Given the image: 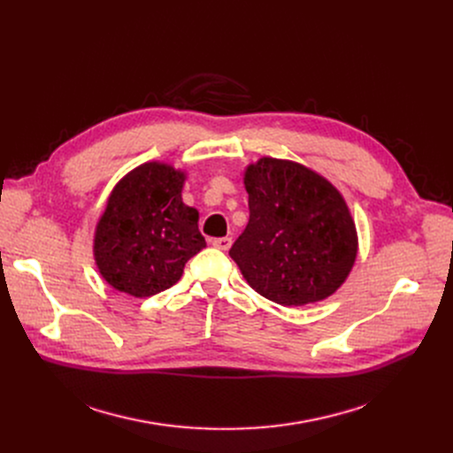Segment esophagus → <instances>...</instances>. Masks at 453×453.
<instances>
[{
	"label": "esophagus",
	"mask_w": 453,
	"mask_h": 453,
	"mask_svg": "<svg viewBox=\"0 0 453 453\" xmlns=\"http://www.w3.org/2000/svg\"><path fill=\"white\" fill-rule=\"evenodd\" d=\"M231 244H233V241L229 239V236H222V239H214L212 241V246L217 248V250H222V251H227L231 248Z\"/></svg>",
	"instance_id": "1"
}]
</instances>
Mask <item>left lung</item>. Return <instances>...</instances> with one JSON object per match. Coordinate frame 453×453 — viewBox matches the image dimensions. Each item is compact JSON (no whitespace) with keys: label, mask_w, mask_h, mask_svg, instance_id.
Listing matches in <instances>:
<instances>
[{"label":"left lung","mask_w":453,"mask_h":453,"mask_svg":"<svg viewBox=\"0 0 453 453\" xmlns=\"http://www.w3.org/2000/svg\"><path fill=\"white\" fill-rule=\"evenodd\" d=\"M250 222L229 250L250 287L282 306L334 294L358 255L340 190L308 166L260 157L246 166Z\"/></svg>","instance_id":"left-lung-1"}]
</instances>
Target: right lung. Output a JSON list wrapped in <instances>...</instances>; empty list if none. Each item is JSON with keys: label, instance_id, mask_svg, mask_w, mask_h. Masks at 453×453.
Returning <instances> with one entry per match:
<instances>
[{"label": "right lung", "instance_id": "right-lung-1", "mask_svg": "<svg viewBox=\"0 0 453 453\" xmlns=\"http://www.w3.org/2000/svg\"><path fill=\"white\" fill-rule=\"evenodd\" d=\"M187 174L149 161L119 180L95 226L93 257L111 288L150 297L180 280L185 263L205 248L198 211L181 200Z\"/></svg>", "mask_w": 453, "mask_h": 453}]
</instances>
